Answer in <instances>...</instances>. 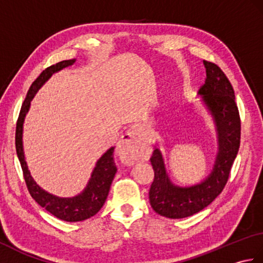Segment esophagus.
Here are the masks:
<instances>
[{
	"label": "esophagus",
	"instance_id": "34e87169",
	"mask_svg": "<svg viewBox=\"0 0 263 263\" xmlns=\"http://www.w3.org/2000/svg\"><path fill=\"white\" fill-rule=\"evenodd\" d=\"M140 146L141 142L139 131L137 128H132V130H128L117 142L116 155L119 156L123 164L132 165L138 157Z\"/></svg>",
	"mask_w": 263,
	"mask_h": 263
}]
</instances>
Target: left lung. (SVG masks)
Here are the masks:
<instances>
[{"instance_id": "1", "label": "left lung", "mask_w": 263, "mask_h": 263, "mask_svg": "<svg viewBox=\"0 0 263 263\" xmlns=\"http://www.w3.org/2000/svg\"><path fill=\"white\" fill-rule=\"evenodd\" d=\"M205 80L198 96L215 126L217 155L210 173L192 185H177L172 182L164 155L156 142L150 163L155 178L149 190V200L158 215L172 219L190 217L208 206L226 185L241 139V121L235 95L230 80L219 66L203 61Z\"/></svg>"}]
</instances>
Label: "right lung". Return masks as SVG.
<instances>
[{
  "label": "right lung",
  "instance_id": "1",
  "mask_svg": "<svg viewBox=\"0 0 263 263\" xmlns=\"http://www.w3.org/2000/svg\"><path fill=\"white\" fill-rule=\"evenodd\" d=\"M76 61V59L62 61V62H59L49 66V68L45 69L39 74L37 79L32 82L29 90H28L27 97L24 104H22L15 130L16 155H18L21 168L22 172H24L27 187L29 190L31 197L39 205L45 208L48 212H51L53 216L59 218L61 220L70 222L86 220L88 218L96 215L102 209L106 199H107L110 184L113 182L117 171L113 159L114 147H110L96 161V165H95L91 172L90 178H89L86 187L80 193L73 195V197L61 198L58 197V195H54L45 191V190L39 186L36 181L33 180V177L30 174V171L28 170L24 152L22 136H24L25 117L30 109L31 100L35 97L37 91L45 85V82L54 73H58L59 71L73 65Z\"/></svg>",
  "mask_w": 263,
  "mask_h": 263
}]
</instances>
